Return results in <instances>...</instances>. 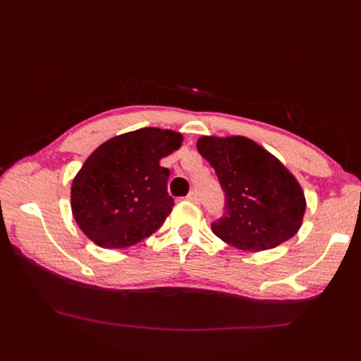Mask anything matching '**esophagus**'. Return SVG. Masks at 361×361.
<instances>
[{"instance_id":"obj_1","label":"esophagus","mask_w":361,"mask_h":361,"mask_svg":"<svg viewBox=\"0 0 361 361\" xmlns=\"http://www.w3.org/2000/svg\"><path fill=\"white\" fill-rule=\"evenodd\" d=\"M188 200L189 202H192V203H198V202H200V197H198V192H197V190L194 189V190H190V192L188 194Z\"/></svg>"}]
</instances>
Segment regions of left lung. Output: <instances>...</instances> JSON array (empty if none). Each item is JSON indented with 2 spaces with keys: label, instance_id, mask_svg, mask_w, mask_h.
<instances>
[{
  "label": "left lung",
  "instance_id": "left-lung-1",
  "mask_svg": "<svg viewBox=\"0 0 361 361\" xmlns=\"http://www.w3.org/2000/svg\"><path fill=\"white\" fill-rule=\"evenodd\" d=\"M225 194L212 233L243 251H264L291 239L305 211L296 178L278 158L243 136H203L197 142Z\"/></svg>",
  "mask_w": 361,
  "mask_h": 361
}]
</instances>
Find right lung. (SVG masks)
<instances>
[{"label": "right lung", "mask_w": 361, "mask_h": 361, "mask_svg": "<svg viewBox=\"0 0 361 361\" xmlns=\"http://www.w3.org/2000/svg\"><path fill=\"white\" fill-rule=\"evenodd\" d=\"M183 136L145 127L114 136L91 153L75 175L71 209L88 239L127 248L152 235L171 214L169 169L159 159L180 149Z\"/></svg>", "instance_id": "1"}]
</instances>
